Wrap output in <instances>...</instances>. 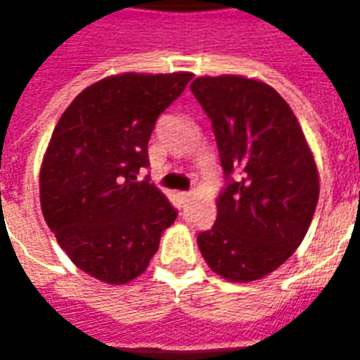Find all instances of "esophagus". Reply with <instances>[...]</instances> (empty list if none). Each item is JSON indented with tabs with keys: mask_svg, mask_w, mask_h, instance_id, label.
<instances>
[{
	"mask_svg": "<svg viewBox=\"0 0 360 360\" xmlns=\"http://www.w3.org/2000/svg\"><path fill=\"white\" fill-rule=\"evenodd\" d=\"M177 196H179L181 202L185 204V202H188V198H191V193H179V195H177Z\"/></svg>",
	"mask_w": 360,
	"mask_h": 360,
	"instance_id": "1",
	"label": "esophagus"
}]
</instances>
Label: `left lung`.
Listing matches in <instances>:
<instances>
[{
    "instance_id": "1",
    "label": "left lung",
    "mask_w": 360,
    "mask_h": 360,
    "mask_svg": "<svg viewBox=\"0 0 360 360\" xmlns=\"http://www.w3.org/2000/svg\"><path fill=\"white\" fill-rule=\"evenodd\" d=\"M191 90L210 117L227 179L216 224L198 233V249L227 281L262 279L309 231L320 195L314 156L293 110L270 84L221 75L198 77Z\"/></svg>"
}]
</instances>
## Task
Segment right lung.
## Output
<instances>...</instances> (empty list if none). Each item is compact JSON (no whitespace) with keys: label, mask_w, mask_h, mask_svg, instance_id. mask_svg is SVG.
<instances>
[{"label":"right lung","mask_w":360,"mask_h":360,"mask_svg":"<svg viewBox=\"0 0 360 360\" xmlns=\"http://www.w3.org/2000/svg\"><path fill=\"white\" fill-rule=\"evenodd\" d=\"M193 73H123L90 84L63 111L40 167L46 224L77 268L110 285L139 278L177 218L148 167L160 113Z\"/></svg>","instance_id":"right-lung-1"}]
</instances>
